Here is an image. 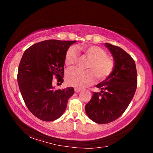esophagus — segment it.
I'll use <instances>...</instances> for the list:
<instances>
[{"label": "esophagus", "mask_w": 153, "mask_h": 153, "mask_svg": "<svg viewBox=\"0 0 153 153\" xmlns=\"http://www.w3.org/2000/svg\"><path fill=\"white\" fill-rule=\"evenodd\" d=\"M74 90H75V92L77 93V92H79L80 91H81V89H80V88H75Z\"/></svg>", "instance_id": "obj_1"}]
</instances>
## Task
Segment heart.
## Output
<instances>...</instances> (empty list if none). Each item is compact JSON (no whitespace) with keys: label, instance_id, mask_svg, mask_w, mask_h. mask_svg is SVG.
Segmentation results:
<instances>
[{"label":"heart","instance_id":"heart-1","mask_svg":"<svg viewBox=\"0 0 153 153\" xmlns=\"http://www.w3.org/2000/svg\"><path fill=\"white\" fill-rule=\"evenodd\" d=\"M90 61L86 68L88 70L82 71L77 68L69 69L65 74L67 85L82 88L91 85L95 80V75L100 80L105 79L110 76L114 69V61L107 56V52L98 46L90 45L78 47ZM79 58L78 52L74 46L69 47L65 56V64L71 66L77 63Z\"/></svg>","mask_w":153,"mask_h":153}]
</instances>
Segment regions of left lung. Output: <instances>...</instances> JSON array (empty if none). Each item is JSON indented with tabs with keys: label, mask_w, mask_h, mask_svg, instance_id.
<instances>
[{
	"label": "left lung",
	"mask_w": 153,
	"mask_h": 153,
	"mask_svg": "<svg viewBox=\"0 0 153 153\" xmlns=\"http://www.w3.org/2000/svg\"><path fill=\"white\" fill-rule=\"evenodd\" d=\"M105 46L113 56L114 69L107 78L97 85L101 91L93 92L85 106L88 117L99 124L108 123L120 117L132 100L137 88L134 59L119 46L108 43Z\"/></svg>",
	"instance_id": "8db88e82"
}]
</instances>
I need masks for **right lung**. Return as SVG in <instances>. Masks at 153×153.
<instances>
[{
  "mask_svg": "<svg viewBox=\"0 0 153 153\" xmlns=\"http://www.w3.org/2000/svg\"><path fill=\"white\" fill-rule=\"evenodd\" d=\"M76 41L47 40L31 46L19 63L17 81L25 105L33 115L45 121L56 120L66 109L73 87L55 90L53 77L63 82L65 56Z\"/></svg>",
  "mask_w": 153,
  "mask_h": 153,
  "instance_id": "1",
  "label": "right lung"
}]
</instances>
